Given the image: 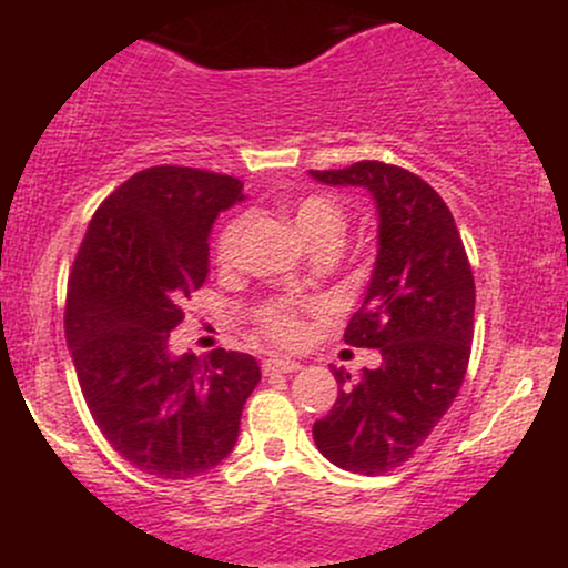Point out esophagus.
<instances>
[{"mask_svg":"<svg viewBox=\"0 0 568 568\" xmlns=\"http://www.w3.org/2000/svg\"><path fill=\"white\" fill-rule=\"evenodd\" d=\"M262 368H264L266 376H272V374H293V371H298V363L291 361V357H266Z\"/></svg>","mask_w":568,"mask_h":568,"instance_id":"34e87169","label":"esophagus"}]
</instances>
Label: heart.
<instances>
[{
	"mask_svg": "<svg viewBox=\"0 0 568 568\" xmlns=\"http://www.w3.org/2000/svg\"><path fill=\"white\" fill-rule=\"evenodd\" d=\"M245 216H234L219 232L216 262L221 266H230L237 258V247L245 234ZM293 226H296V232L302 234L306 243H315V240L338 243V237L344 232V211L331 194H306L293 207ZM258 325H262V334L270 342L285 344V347H293V344H298L304 338V321L291 306H272V310L264 312Z\"/></svg>",
	"mask_w": 568,
	"mask_h": 568,
	"instance_id": "1",
	"label": "heart"
}]
</instances>
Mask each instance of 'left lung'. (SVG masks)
<instances>
[{"label": "left lung", "instance_id": "8db88e82", "mask_svg": "<svg viewBox=\"0 0 568 568\" xmlns=\"http://www.w3.org/2000/svg\"><path fill=\"white\" fill-rule=\"evenodd\" d=\"M310 175L321 184L368 189L379 213L374 275L344 342L379 349L382 366L363 368L357 379L334 368L336 403L312 435L342 470L382 475L414 456L465 382L473 270L452 211L416 173L363 160Z\"/></svg>", "mask_w": 568, "mask_h": 568}]
</instances>
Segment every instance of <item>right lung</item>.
Returning <instances> with one entry per match:
<instances>
[{"label":"right lung","mask_w":568,"mask_h":568,"mask_svg":"<svg viewBox=\"0 0 568 568\" xmlns=\"http://www.w3.org/2000/svg\"><path fill=\"white\" fill-rule=\"evenodd\" d=\"M240 200L232 175L146 168L101 202L71 266L63 323L84 403L103 438L158 478H194L230 456L262 379L245 352L168 349L207 277L213 221Z\"/></svg>","instance_id":"add662e5"}]
</instances>
